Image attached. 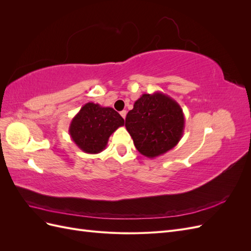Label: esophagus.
<instances>
[{
	"mask_svg": "<svg viewBox=\"0 0 251 251\" xmlns=\"http://www.w3.org/2000/svg\"><path fill=\"white\" fill-rule=\"evenodd\" d=\"M120 115L123 116V118H124V119H126V111H125V110H124V111H121V112H120Z\"/></svg>",
	"mask_w": 251,
	"mask_h": 251,
	"instance_id": "1",
	"label": "esophagus"
}]
</instances>
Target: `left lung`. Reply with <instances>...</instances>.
<instances>
[{"mask_svg": "<svg viewBox=\"0 0 251 251\" xmlns=\"http://www.w3.org/2000/svg\"><path fill=\"white\" fill-rule=\"evenodd\" d=\"M184 124L180 104L158 91L142 94L126 118L135 148L148 158L161 156L176 147L183 136Z\"/></svg>", "mask_w": 251, "mask_h": 251, "instance_id": "obj_1", "label": "left lung"}]
</instances>
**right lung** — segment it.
I'll return each instance as SVG.
<instances>
[{
	"mask_svg": "<svg viewBox=\"0 0 251 251\" xmlns=\"http://www.w3.org/2000/svg\"><path fill=\"white\" fill-rule=\"evenodd\" d=\"M124 125V118L113 108L87 102L71 120L69 134L82 151L98 154L107 147L110 136Z\"/></svg>",
	"mask_w": 251,
	"mask_h": 251,
	"instance_id": "right-lung-1",
	"label": "right lung"
}]
</instances>
